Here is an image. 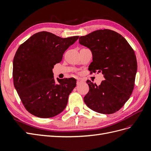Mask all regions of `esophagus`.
Here are the masks:
<instances>
[{
	"label": "esophagus",
	"instance_id": "obj_1",
	"mask_svg": "<svg viewBox=\"0 0 151 151\" xmlns=\"http://www.w3.org/2000/svg\"><path fill=\"white\" fill-rule=\"evenodd\" d=\"M83 82H84V81H83V79H77V84L79 85V84H81V83H83Z\"/></svg>",
	"mask_w": 151,
	"mask_h": 151
}]
</instances>
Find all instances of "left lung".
Segmentation results:
<instances>
[{"label": "left lung", "mask_w": 151, "mask_h": 151, "mask_svg": "<svg viewBox=\"0 0 151 151\" xmlns=\"http://www.w3.org/2000/svg\"><path fill=\"white\" fill-rule=\"evenodd\" d=\"M79 42L92 52L89 71L101 72L105 79L99 86L86 81L89 91L84 98L86 104L99 113L116 112L134 90L137 70L134 50L120 34L107 29L81 36Z\"/></svg>", "instance_id": "left-lung-1"}]
</instances>
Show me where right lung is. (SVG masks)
<instances>
[{
    "label": "right lung",
    "mask_w": 151,
    "mask_h": 151,
    "mask_svg": "<svg viewBox=\"0 0 151 151\" xmlns=\"http://www.w3.org/2000/svg\"><path fill=\"white\" fill-rule=\"evenodd\" d=\"M79 37L62 38L42 31L18 48L13 60L14 85L24 106L32 115L51 118L65 108L76 79H58L56 83L52 69Z\"/></svg>",
    "instance_id": "add662e5"
}]
</instances>
